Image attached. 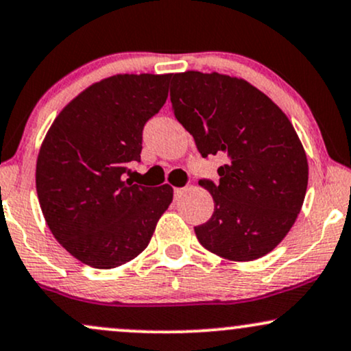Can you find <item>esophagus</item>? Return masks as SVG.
<instances>
[{
	"mask_svg": "<svg viewBox=\"0 0 351 351\" xmlns=\"http://www.w3.org/2000/svg\"><path fill=\"white\" fill-rule=\"evenodd\" d=\"M184 194V189L183 188H175V197H180Z\"/></svg>",
	"mask_w": 351,
	"mask_h": 351,
	"instance_id": "obj_1",
	"label": "esophagus"
}]
</instances>
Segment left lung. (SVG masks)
I'll return each mask as SVG.
<instances>
[{
    "mask_svg": "<svg viewBox=\"0 0 351 351\" xmlns=\"http://www.w3.org/2000/svg\"><path fill=\"white\" fill-rule=\"evenodd\" d=\"M171 108L202 157L223 155L217 184L201 180L214 214L194 227L226 260L252 261L288 235L301 213L309 165L282 109L247 80L188 70L173 75Z\"/></svg>",
    "mask_w": 351,
    "mask_h": 351,
    "instance_id": "1",
    "label": "left lung"
}]
</instances>
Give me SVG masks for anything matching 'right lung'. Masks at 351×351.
Here are the masks:
<instances>
[{"label":"right lung","mask_w":351,"mask_h":351,"mask_svg":"<svg viewBox=\"0 0 351 351\" xmlns=\"http://www.w3.org/2000/svg\"><path fill=\"white\" fill-rule=\"evenodd\" d=\"M167 75L121 73L93 83L58 112L36 167L39 204L50 232L91 268L121 267L149 245L173 188L124 180L138 162L143 124L168 98Z\"/></svg>","instance_id":"add662e5"}]
</instances>
